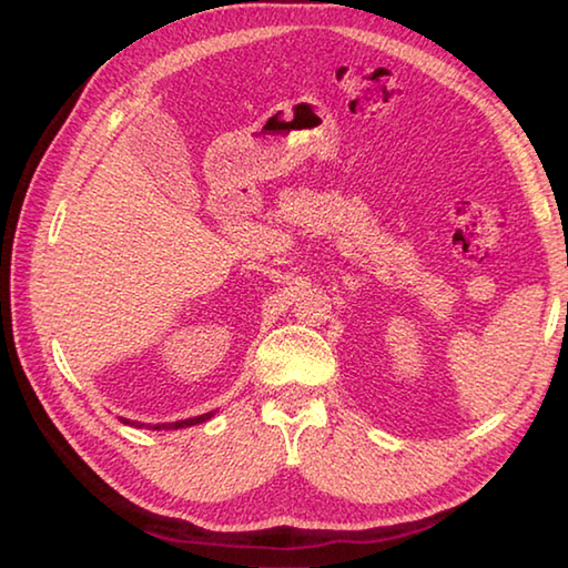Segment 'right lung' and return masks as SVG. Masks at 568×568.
I'll return each mask as SVG.
<instances>
[{"label":"right lung","instance_id":"obj_1","mask_svg":"<svg viewBox=\"0 0 568 568\" xmlns=\"http://www.w3.org/2000/svg\"><path fill=\"white\" fill-rule=\"evenodd\" d=\"M207 418H213V413H205V416H195V418H185V420H175V423H158V426H148V428H155V430H160V428H165V430H178V428H187V426H195V423H203V420H207ZM120 420H124V418H120ZM124 423H130V420H124ZM130 426H145V423H130Z\"/></svg>","mask_w":568,"mask_h":568}]
</instances>
